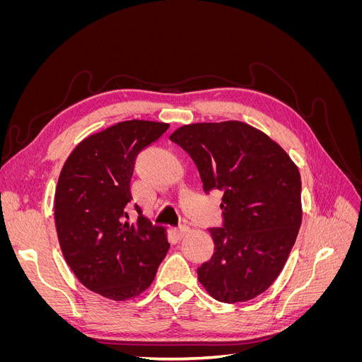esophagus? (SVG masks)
Wrapping results in <instances>:
<instances>
[{
    "label": "esophagus",
    "mask_w": 362,
    "mask_h": 362,
    "mask_svg": "<svg viewBox=\"0 0 362 362\" xmlns=\"http://www.w3.org/2000/svg\"><path fill=\"white\" fill-rule=\"evenodd\" d=\"M190 233V226L189 225H180L178 228H177V235L180 237V238H182L184 235H187Z\"/></svg>",
    "instance_id": "1"
}]
</instances>
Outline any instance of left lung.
Listing matches in <instances>:
<instances>
[{
  "instance_id": "1",
  "label": "left lung",
  "mask_w": 362,
  "mask_h": 362,
  "mask_svg": "<svg viewBox=\"0 0 362 362\" xmlns=\"http://www.w3.org/2000/svg\"><path fill=\"white\" fill-rule=\"evenodd\" d=\"M170 140L194 161L205 193L223 192V223L210 228L214 254L198 269L199 282L218 302L257 298L279 276L299 233V169L269 136L237 120L184 125Z\"/></svg>"
}]
</instances>
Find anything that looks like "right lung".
I'll list each match as a JSON object with an SVG mask.
<instances>
[{
	"label": "right lung",
	"instance_id": "obj_1",
	"mask_svg": "<svg viewBox=\"0 0 362 362\" xmlns=\"http://www.w3.org/2000/svg\"><path fill=\"white\" fill-rule=\"evenodd\" d=\"M169 124L125 120L84 139L59 177L54 218L69 267L84 287L113 300L144 293L169 250L163 226L139 213L128 223L136 157Z\"/></svg>",
	"mask_w": 362,
	"mask_h": 362
}]
</instances>
